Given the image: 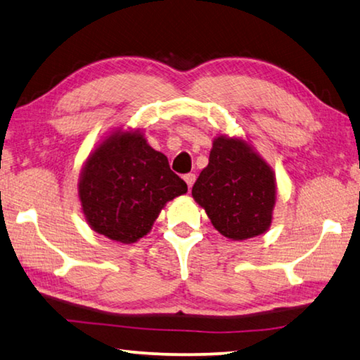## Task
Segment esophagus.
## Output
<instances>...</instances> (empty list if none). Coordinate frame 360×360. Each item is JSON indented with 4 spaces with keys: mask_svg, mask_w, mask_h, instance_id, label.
I'll use <instances>...</instances> for the list:
<instances>
[{
    "mask_svg": "<svg viewBox=\"0 0 360 360\" xmlns=\"http://www.w3.org/2000/svg\"><path fill=\"white\" fill-rule=\"evenodd\" d=\"M184 180L186 181V185H188V188H193V185H194V181H196V175L194 174H186V175H184Z\"/></svg>",
    "mask_w": 360,
    "mask_h": 360,
    "instance_id": "1",
    "label": "esophagus"
}]
</instances>
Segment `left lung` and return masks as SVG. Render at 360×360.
Returning a JSON list of instances; mask_svg holds the SVG:
<instances>
[{
  "instance_id": "1",
  "label": "left lung",
  "mask_w": 360,
  "mask_h": 360,
  "mask_svg": "<svg viewBox=\"0 0 360 360\" xmlns=\"http://www.w3.org/2000/svg\"><path fill=\"white\" fill-rule=\"evenodd\" d=\"M193 198L219 234L247 240L272 224L275 174L245 139L218 136L209 166L193 186Z\"/></svg>"
}]
</instances>
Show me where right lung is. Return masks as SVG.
Listing matches in <instances>:
<instances>
[{"instance_id":"right-lung-1","label":"right lung","mask_w":360,"mask_h":360,"mask_svg":"<svg viewBox=\"0 0 360 360\" xmlns=\"http://www.w3.org/2000/svg\"><path fill=\"white\" fill-rule=\"evenodd\" d=\"M77 186L90 228L120 243L147 236L164 205L188 191L166 155L151 148L139 129L122 128L86 158Z\"/></svg>"}]
</instances>
